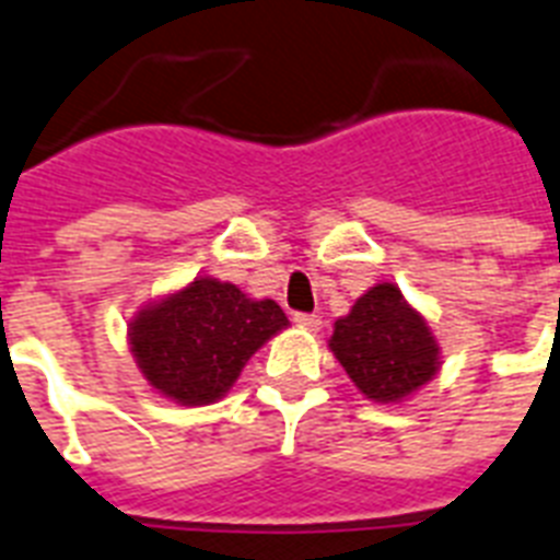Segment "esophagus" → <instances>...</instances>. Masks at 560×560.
Masks as SVG:
<instances>
[{
    "mask_svg": "<svg viewBox=\"0 0 560 560\" xmlns=\"http://www.w3.org/2000/svg\"><path fill=\"white\" fill-rule=\"evenodd\" d=\"M293 322L299 327H304V330H319L322 327V319L316 316V313H295Z\"/></svg>",
    "mask_w": 560,
    "mask_h": 560,
    "instance_id": "34e87169",
    "label": "esophagus"
}]
</instances>
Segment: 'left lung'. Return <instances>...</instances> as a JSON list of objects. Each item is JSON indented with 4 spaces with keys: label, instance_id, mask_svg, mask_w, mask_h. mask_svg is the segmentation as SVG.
Segmentation results:
<instances>
[{
    "label": "left lung",
    "instance_id": "1",
    "mask_svg": "<svg viewBox=\"0 0 560 560\" xmlns=\"http://www.w3.org/2000/svg\"><path fill=\"white\" fill-rule=\"evenodd\" d=\"M330 351L374 402H402L440 371V345L397 284L383 281L336 319Z\"/></svg>",
    "mask_w": 560,
    "mask_h": 560
}]
</instances>
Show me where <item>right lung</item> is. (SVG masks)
<instances>
[{"mask_svg": "<svg viewBox=\"0 0 560 560\" xmlns=\"http://www.w3.org/2000/svg\"><path fill=\"white\" fill-rule=\"evenodd\" d=\"M290 322L272 299H249L230 281L201 276L147 304L129 322V345L140 374L180 406L224 397L241 368Z\"/></svg>", "mask_w": 560, "mask_h": 560, "instance_id": "obj_1", "label": "right lung"}]
</instances>
